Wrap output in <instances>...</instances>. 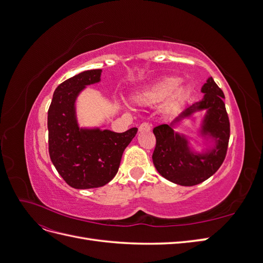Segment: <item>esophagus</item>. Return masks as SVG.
Returning <instances> with one entry per match:
<instances>
[{
    "mask_svg": "<svg viewBox=\"0 0 263 263\" xmlns=\"http://www.w3.org/2000/svg\"><path fill=\"white\" fill-rule=\"evenodd\" d=\"M150 125L148 123H142L140 126H139V132H149L150 130Z\"/></svg>",
    "mask_w": 263,
    "mask_h": 263,
    "instance_id": "esophagus-1",
    "label": "esophagus"
}]
</instances>
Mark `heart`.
Listing matches in <instances>:
<instances>
[{"instance_id": "heart-1", "label": "heart", "mask_w": 263, "mask_h": 263, "mask_svg": "<svg viewBox=\"0 0 263 263\" xmlns=\"http://www.w3.org/2000/svg\"><path fill=\"white\" fill-rule=\"evenodd\" d=\"M180 79L169 77L164 78L159 82L146 87L145 90H142L138 93L135 94L134 101L140 105H149L154 104V103L163 101L171 95V93L174 90L176 91L173 93L170 99L169 104L171 106H177L179 103L182 101L183 97L186 93V86L185 85H179Z\"/></svg>"}]
</instances>
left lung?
<instances>
[{
  "label": "left lung",
  "mask_w": 263,
  "mask_h": 263,
  "mask_svg": "<svg viewBox=\"0 0 263 263\" xmlns=\"http://www.w3.org/2000/svg\"><path fill=\"white\" fill-rule=\"evenodd\" d=\"M202 100L183 108L170 124L154 128L157 139L153 161L161 176L176 184L192 186L208 180L224 161L229 140V119L224 93L210 77L202 86ZM198 111H205L197 130L202 139L201 152L194 151L189 137L175 126Z\"/></svg>",
  "instance_id": "obj_1"
}]
</instances>
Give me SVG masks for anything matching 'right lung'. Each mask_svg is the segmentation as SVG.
I'll return each instance as SVG.
<instances>
[{
	"instance_id": "add662e5",
	"label": "right lung",
	"mask_w": 263,
	"mask_h": 263,
	"mask_svg": "<svg viewBox=\"0 0 263 263\" xmlns=\"http://www.w3.org/2000/svg\"><path fill=\"white\" fill-rule=\"evenodd\" d=\"M101 69L87 70L62 82L54 90L48 109L50 159L62 179L79 190L107 184L116 176L124 150L138 130L134 127L115 133L80 126L77 100L87 85L101 81Z\"/></svg>"
}]
</instances>
